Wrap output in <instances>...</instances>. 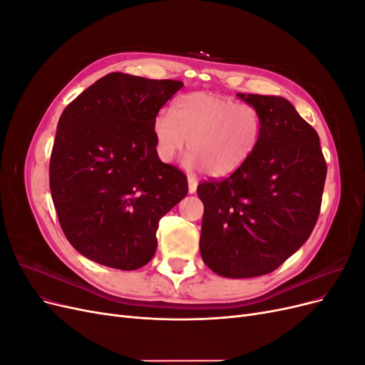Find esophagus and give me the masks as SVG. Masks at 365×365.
<instances>
[{"label":"esophagus","mask_w":365,"mask_h":365,"mask_svg":"<svg viewBox=\"0 0 365 365\" xmlns=\"http://www.w3.org/2000/svg\"><path fill=\"white\" fill-rule=\"evenodd\" d=\"M187 181H189V193H195L197 189V180L190 175L189 178H187Z\"/></svg>","instance_id":"34e87169"}]
</instances>
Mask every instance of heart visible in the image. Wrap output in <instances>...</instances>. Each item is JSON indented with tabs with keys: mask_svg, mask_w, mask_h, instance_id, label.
Returning a JSON list of instances; mask_svg holds the SVG:
<instances>
[{
	"mask_svg": "<svg viewBox=\"0 0 365 365\" xmlns=\"http://www.w3.org/2000/svg\"><path fill=\"white\" fill-rule=\"evenodd\" d=\"M158 157L170 163L187 145V168L208 176L237 170L256 150L262 135V117L256 108L208 93L184 94L153 120Z\"/></svg>",
	"mask_w": 365,
	"mask_h": 365,
	"instance_id": "b5f03b06",
	"label": "heart"
}]
</instances>
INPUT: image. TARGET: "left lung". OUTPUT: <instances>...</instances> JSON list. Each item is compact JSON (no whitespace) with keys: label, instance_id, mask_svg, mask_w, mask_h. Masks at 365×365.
Returning a JSON list of instances; mask_svg holds the SVG:
<instances>
[{"label":"left lung","instance_id":"left-lung-1","mask_svg":"<svg viewBox=\"0 0 365 365\" xmlns=\"http://www.w3.org/2000/svg\"><path fill=\"white\" fill-rule=\"evenodd\" d=\"M262 117L252 155L224 180L197 185L204 204V263L228 279L277 269L311 236L322 207L326 161L317 130L289 101L237 94Z\"/></svg>","mask_w":365,"mask_h":365}]
</instances>
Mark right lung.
I'll return each mask as SVG.
<instances>
[{
    "label": "right lung",
    "instance_id": "add662e5",
    "mask_svg": "<svg viewBox=\"0 0 365 365\" xmlns=\"http://www.w3.org/2000/svg\"><path fill=\"white\" fill-rule=\"evenodd\" d=\"M184 86L109 73L63 109L50 190L65 237L82 256L134 271L153 257L160 219L189 192L157 153L153 120Z\"/></svg>",
    "mask_w": 365,
    "mask_h": 365
}]
</instances>
